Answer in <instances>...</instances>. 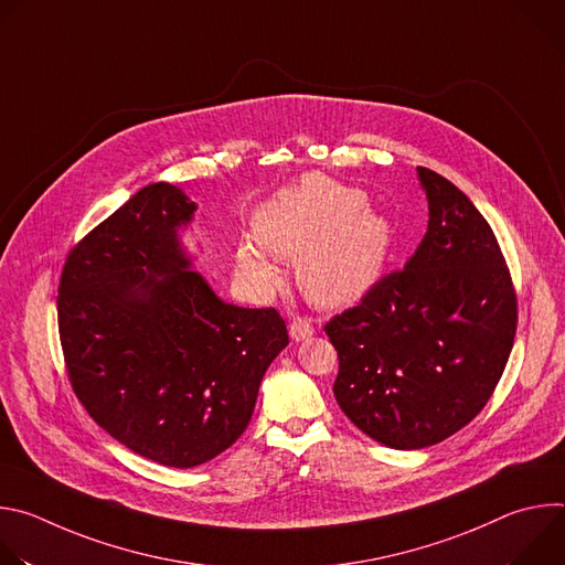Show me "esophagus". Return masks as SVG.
Instances as JSON below:
<instances>
[{"label": "esophagus", "instance_id": "esophagus-1", "mask_svg": "<svg viewBox=\"0 0 565 565\" xmlns=\"http://www.w3.org/2000/svg\"><path fill=\"white\" fill-rule=\"evenodd\" d=\"M312 333H315V327H312L310 317H303V315H295L292 317V321H290V338L295 342L308 340Z\"/></svg>", "mask_w": 565, "mask_h": 565}]
</instances>
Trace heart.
Here are the masks:
<instances>
[{"label": "heart", "mask_w": 565, "mask_h": 565, "mask_svg": "<svg viewBox=\"0 0 565 565\" xmlns=\"http://www.w3.org/2000/svg\"><path fill=\"white\" fill-rule=\"evenodd\" d=\"M364 207L360 190L310 177L259 212L257 238L273 255L299 262V284L310 301L342 306L377 279L391 248L388 221ZM241 262L257 277L275 279L255 244L241 248Z\"/></svg>", "instance_id": "heart-1"}]
</instances>
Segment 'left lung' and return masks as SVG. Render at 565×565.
Returning <instances> with one entry per match:
<instances>
[{
    "mask_svg": "<svg viewBox=\"0 0 565 565\" xmlns=\"http://www.w3.org/2000/svg\"><path fill=\"white\" fill-rule=\"evenodd\" d=\"M429 227L405 268L327 321L338 405L393 449L436 445L471 423L512 353L519 301L494 230L445 177L418 168Z\"/></svg>",
    "mask_w": 565,
    "mask_h": 565,
    "instance_id": "8db88e82",
    "label": "left lung"
}]
</instances>
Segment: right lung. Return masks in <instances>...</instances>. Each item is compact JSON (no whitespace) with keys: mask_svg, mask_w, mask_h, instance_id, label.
<instances>
[{"mask_svg":"<svg viewBox=\"0 0 565 565\" xmlns=\"http://www.w3.org/2000/svg\"><path fill=\"white\" fill-rule=\"evenodd\" d=\"M194 203L153 183L68 250L57 288L64 369L87 414L138 456L196 467L246 431L288 344L275 308L221 301L179 248Z\"/></svg>","mask_w":565,"mask_h":565,"instance_id":"right-lung-1","label":"right lung"}]
</instances>
